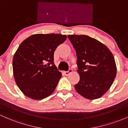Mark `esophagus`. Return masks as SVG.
I'll list each match as a JSON object with an SVG mask.
<instances>
[{
  "label": "esophagus",
  "mask_w": 128,
  "mask_h": 128,
  "mask_svg": "<svg viewBox=\"0 0 128 128\" xmlns=\"http://www.w3.org/2000/svg\"><path fill=\"white\" fill-rule=\"evenodd\" d=\"M72 69L70 68V69L68 70V71H66V72H64V75H67V76H68V75H69L70 73H72Z\"/></svg>",
  "instance_id": "1"
}]
</instances>
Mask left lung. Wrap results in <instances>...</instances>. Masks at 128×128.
I'll return each instance as SVG.
<instances>
[{"label": "left lung", "mask_w": 128, "mask_h": 128, "mask_svg": "<svg viewBox=\"0 0 128 128\" xmlns=\"http://www.w3.org/2000/svg\"><path fill=\"white\" fill-rule=\"evenodd\" d=\"M76 52L80 81L75 85L76 92L90 100L100 98L109 90L116 75L112 53L95 38L84 35H68Z\"/></svg>", "instance_id": "1"}]
</instances>
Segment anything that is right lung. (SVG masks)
Masks as SVG:
<instances>
[{"label":"right lung","instance_id":"right-lung-1","mask_svg":"<svg viewBox=\"0 0 128 128\" xmlns=\"http://www.w3.org/2000/svg\"><path fill=\"white\" fill-rule=\"evenodd\" d=\"M66 38L60 34H37L20 44L13 56V71L26 96L42 100L54 92L62 75L54 64V52Z\"/></svg>","mask_w":128,"mask_h":128}]
</instances>
